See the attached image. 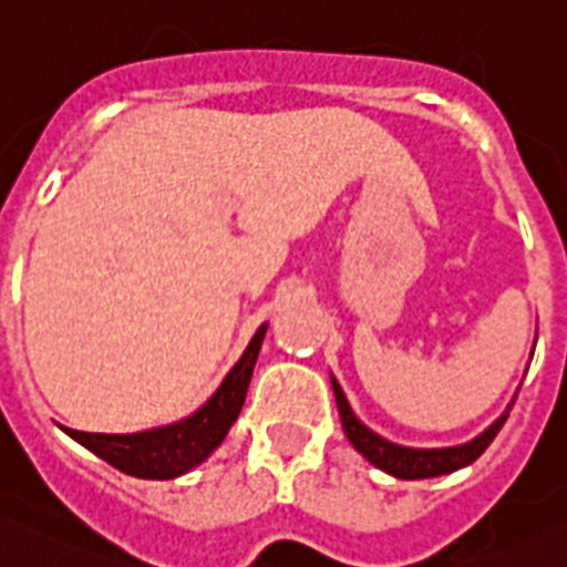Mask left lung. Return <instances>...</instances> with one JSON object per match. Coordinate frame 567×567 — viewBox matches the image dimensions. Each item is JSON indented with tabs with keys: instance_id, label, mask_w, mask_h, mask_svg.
<instances>
[{
	"instance_id": "1",
	"label": "left lung",
	"mask_w": 567,
	"mask_h": 567,
	"mask_svg": "<svg viewBox=\"0 0 567 567\" xmlns=\"http://www.w3.org/2000/svg\"><path fill=\"white\" fill-rule=\"evenodd\" d=\"M332 391H336V403H338V414H341V425L343 433L352 444H355V451L363 453L374 467H380L383 473L396 475V478H433V475H444L453 473V470H462L467 464H473L481 453L486 451L492 444V439L498 436V431L504 427L506 411L504 416L492 422L481 436H475L473 442L458 444V447H442V451H414V447H400V444H391L385 439H380L378 433L369 431L363 422L355 420L352 409H349L347 396H343L341 385L338 380L332 378Z\"/></svg>"
}]
</instances>
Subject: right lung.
<instances>
[{"label":"right lung","instance_id":"obj_1","mask_svg":"<svg viewBox=\"0 0 567 567\" xmlns=\"http://www.w3.org/2000/svg\"><path fill=\"white\" fill-rule=\"evenodd\" d=\"M268 324L257 330L240 361L235 363L220 389L200 405L193 416L176 422V425L156 427L145 433H128V436H111V433H83L66 427L72 439L89 447L94 456L109 462L120 473L134 478L167 481L184 475L189 467L204 462L215 447L226 439L229 427L235 425L243 403H246L248 380H251L254 363H257L259 347L266 338Z\"/></svg>","mask_w":567,"mask_h":567}]
</instances>
